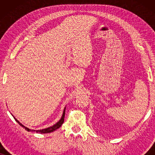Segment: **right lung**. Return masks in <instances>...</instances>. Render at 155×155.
<instances>
[{"label": "right lung", "instance_id": "1", "mask_svg": "<svg viewBox=\"0 0 155 155\" xmlns=\"http://www.w3.org/2000/svg\"><path fill=\"white\" fill-rule=\"evenodd\" d=\"M65 113V107L64 110H63V113L62 117H61V119L59 120L57 122L56 124H54V126H51V127H48V128H47L41 129V130H31V129H29V128H27V127H25V126H23V125H22V124H21V123H20V121H19V120H17L16 118L14 117V116H13V117H14V118H15V120L16 121L18 122V124L20 125L21 126H22L23 128H24L25 129V130H27V131H32V132H35V133H49L54 132V130H57V129L60 128V127L61 126V125H62V124H63V122H64Z\"/></svg>", "mask_w": 155, "mask_h": 155}]
</instances>
